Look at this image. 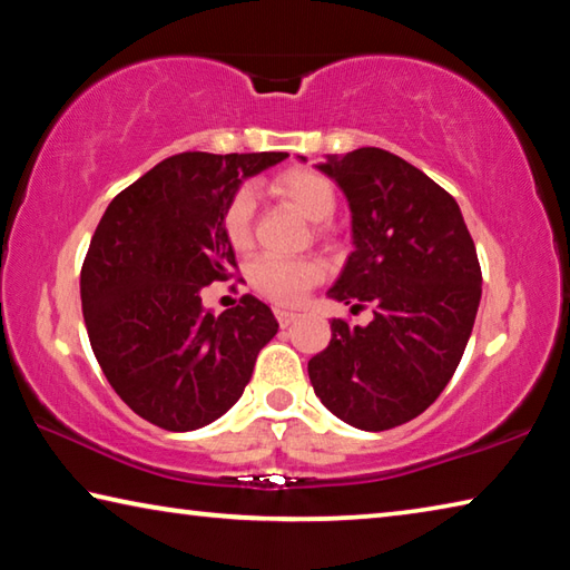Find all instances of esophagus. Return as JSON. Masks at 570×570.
<instances>
[{
	"label": "esophagus",
	"instance_id": "esophagus-1",
	"mask_svg": "<svg viewBox=\"0 0 570 570\" xmlns=\"http://www.w3.org/2000/svg\"><path fill=\"white\" fill-rule=\"evenodd\" d=\"M276 322L282 324V326H288V324H294L296 322V312H288V308H276Z\"/></svg>",
	"mask_w": 570,
	"mask_h": 570
}]
</instances>
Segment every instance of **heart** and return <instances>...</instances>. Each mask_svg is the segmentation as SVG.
I'll return each instance as SVG.
<instances>
[{"label": "heart", "instance_id": "1", "mask_svg": "<svg viewBox=\"0 0 570 570\" xmlns=\"http://www.w3.org/2000/svg\"><path fill=\"white\" fill-rule=\"evenodd\" d=\"M268 190L296 208L304 218L314 220L316 234L324 236L326 226L336 210L334 183L312 168H288L268 180ZM254 196L248 188H238L220 214V228L226 240L236 250H244L254 234ZM324 278V264L314 256L276 258L258 256L248 264V282L258 294L272 298L274 304L294 306L304 298L308 288Z\"/></svg>", "mask_w": 570, "mask_h": 570}]
</instances>
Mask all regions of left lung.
Instances as JSON below:
<instances>
[{"label":"left lung","instance_id":"left-lung-1","mask_svg":"<svg viewBox=\"0 0 570 570\" xmlns=\"http://www.w3.org/2000/svg\"><path fill=\"white\" fill-rule=\"evenodd\" d=\"M320 170L352 208L354 250L330 296L352 312L372 306L374 320H334L308 380L346 424L392 430L428 410L458 370L482 294L478 250L455 198L394 153L360 148Z\"/></svg>","mask_w":570,"mask_h":570}]
</instances>
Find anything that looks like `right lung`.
Masks as SVG:
<instances>
[{"instance_id":"1","label":"right lung","mask_w":570,"mask_h":570,"mask_svg":"<svg viewBox=\"0 0 570 570\" xmlns=\"http://www.w3.org/2000/svg\"><path fill=\"white\" fill-rule=\"evenodd\" d=\"M286 153H180L105 210L80 272L85 326L102 374L128 407L170 432L218 420L274 340L272 308L244 294L214 316L200 292L236 272L220 214L240 180Z\"/></svg>"}]
</instances>
